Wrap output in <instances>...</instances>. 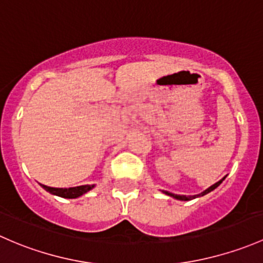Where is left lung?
Wrapping results in <instances>:
<instances>
[{"mask_svg": "<svg viewBox=\"0 0 263 263\" xmlns=\"http://www.w3.org/2000/svg\"><path fill=\"white\" fill-rule=\"evenodd\" d=\"M223 180H224V178H223ZM223 180L218 181V182L214 183L213 186H210V187H209V189H206V190H205L204 192H201V194H199V195H194V196H185V195H175V194H171V192H168V191H164V194H166V195H170V196L175 197V199H177V200H183V201H187V200H192V199H195V197L204 196V195H206L208 192L213 191L214 189H216V187H218L219 185H220L221 182H223Z\"/></svg>", "mask_w": 263, "mask_h": 263, "instance_id": "left-lung-1", "label": "left lung"}]
</instances>
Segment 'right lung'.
I'll list each match as a JSON object with an SVG mask.
<instances>
[{
	"mask_svg": "<svg viewBox=\"0 0 263 263\" xmlns=\"http://www.w3.org/2000/svg\"><path fill=\"white\" fill-rule=\"evenodd\" d=\"M43 187L47 191H49L50 194L58 195L61 197H66V199H76V197L81 196V195L86 194L87 191H90L93 185H83V186H77V187H69V189H55V187H49V186L42 185Z\"/></svg>",
	"mask_w": 263,
	"mask_h": 263,
	"instance_id": "obj_1",
	"label": "right lung"
}]
</instances>
